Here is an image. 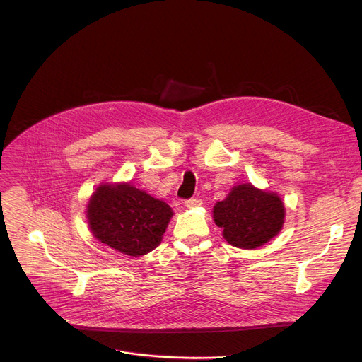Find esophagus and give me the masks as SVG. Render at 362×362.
I'll list each match as a JSON object with an SVG mask.
<instances>
[{
    "label": "esophagus",
    "mask_w": 362,
    "mask_h": 362,
    "mask_svg": "<svg viewBox=\"0 0 362 362\" xmlns=\"http://www.w3.org/2000/svg\"><path fill=\"white\" fill-rule=\"evenodd\" d=\"M202 204V200L200 199H197V197H190V199H187V200H185V206L186 208H196V206H200Z\"/></svg>",
    "instance_id": "34e87169"
}]
</instances>
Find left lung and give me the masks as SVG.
Returning a JSON list of instances; mask_svg holds the SVG:
<instances>
[{"mask_svg":"<svg viewBox=\"0 0 362 362\" xmlns=\"http://www.w3.org/2000/svg\"><path fill=\"white\" fill-rule=\"evenodd\" d=\"M284 218L282 200L250 183L235 186L214 208V219L223 229V238L242 249H255L271 240L282 229Z\"/></svg>","mask_w":362,"mask_h":362,"instance_id":"obj_1","label":"left lung"}]
</instances>
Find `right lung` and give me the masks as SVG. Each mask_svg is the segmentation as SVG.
<instances>
[{
    "mask_svg": "<svg viewBox=\"0 0 362 362\" xmlns=\"http://www.w3.org/2000/svg\"><path fill=\"white\" fill-rule=\"evenodd\" d=\"M172 215L169 204L130 183L101 185L87 206L95 239L129 256L158 247Z\"/></svg>",
    "mask_w": 362,
    "mask_h": 362,
    "instance_id": "right-lung-1",
    "label": "right lung"
}]
</instances>
